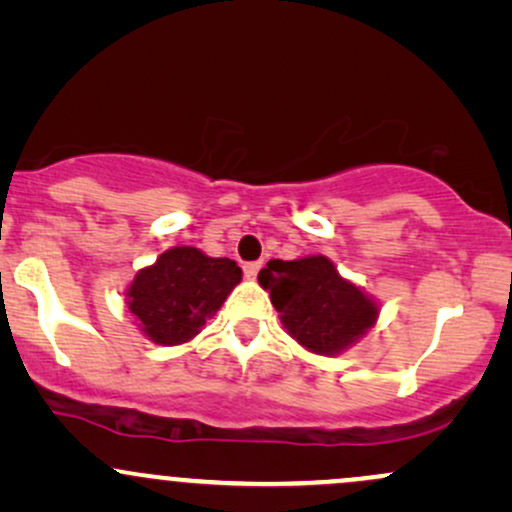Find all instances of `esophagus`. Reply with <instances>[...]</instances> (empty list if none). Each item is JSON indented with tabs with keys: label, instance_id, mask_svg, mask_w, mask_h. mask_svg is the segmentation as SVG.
Masks as SVG:
<instances>
[{
	"label": "esophagus",
	"instance_id": "1",
	"mask_svg": "<svg viewBox=\"0 0 512 512\" xmlns=\"http://www.w3.org/2000/svg\"><path fill=\"white\" fill-rule=\"evenodd\" d=\"M260 269H262V262H248L243 267V272H245V276H248V279H255Z\"/></svg>",
	"mask_w": 512,
	"mask_h": 512
}]
</instances>
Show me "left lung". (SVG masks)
<instances>
[{
	"label": "left lung",
	"mask_w": 512,
	"mask_h": 512,
	"mask_svg": "<svg viewBox=\"0 0 512 512\" xmlns=\"http://www.w3.org/2000/svg\"><path fill=\"white\" fill-rule=\"evenodd\" d=\"M257 281L269 291L286 332L315 354L344 351L373 327L378 305L339 276L327 257L272 260Z\"/></svg>",
	"instance_id": "left-lung-1"
}]
</instances>
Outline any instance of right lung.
<instances>
[{"mask_svg": "<svg viewBox=\"0 0 512 512\" xmlns=\"http://www.w3.org/2000/svg\"><path fill=\"white\" fill-rule=\"evenodd\" d=\"M240 276V267L228 257L173 248L134 276L127 305L151 342L182 344L221 308Z\"/></svg>", "mask_w": 512, "mask_h": 512, "instance_id": "right-lung-1", "label": "right lung"}]
</instances>
